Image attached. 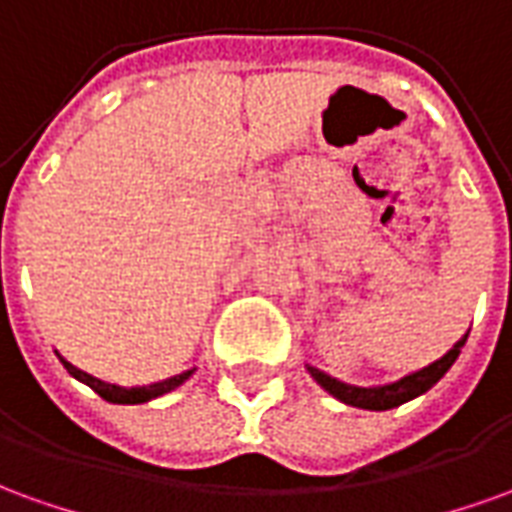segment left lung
I'll return each mask as SVG.
<instances>
[{
  "instance_id": "1",
  "label": "left lung",
  "mask_w": 512,
  "mask_h": 512,
  "mask_svg": "<svg viewBox=\"0 0 512 512\" xmlns=\"http://www.w3.org/2000/svg\"><path fill=\"white\" fill-rule=\"evenodd\" d=\"M463 343H466V334H463L461 340L452 345L450 351L441 356V359H436L433 365L422 367V370H417V373H411V376L406 378H400V381H395V384L370 386V389L340 384L337 378H329L326 373H321V370H315V367H307V370H310V376L315 378V381H318L329 395H334L337 400H343V403H348V406L367 408V411H386V408H395L400 406V403L411 400V397L428 392L430 386L436 384V381L450 370L452 362L458 359Z\"/></svg>"
}]
</instances>
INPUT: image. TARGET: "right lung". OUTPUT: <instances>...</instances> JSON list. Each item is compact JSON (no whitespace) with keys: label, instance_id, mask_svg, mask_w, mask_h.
Segmentation results:
<instances>
[{"label":"right lung","instance_id":"add662e5","mask_svg":"<svg viewBox=\"0 0 512 512\" xmlns=\"http://www.w3.org/2000/svg\"><path fill=\"white\" fill-rule=\"evenodd\" d=\"M62 365H65V370H68L73 378L84 381V384L90 386L93 392H98V395L104 397V400H109V403H147V400H153V397L164 395V392H169V389L180 386L183 381H186V378L191 376V370H189V373H180V376H172V378H167V381H158V384L131 386V389H123V386L104 384V381H98V378L87 376V373H82V370H76L73 365H68L65 359H62Z\"/></svg>","mask_w":512,"mask_h":512}]
</instances>
